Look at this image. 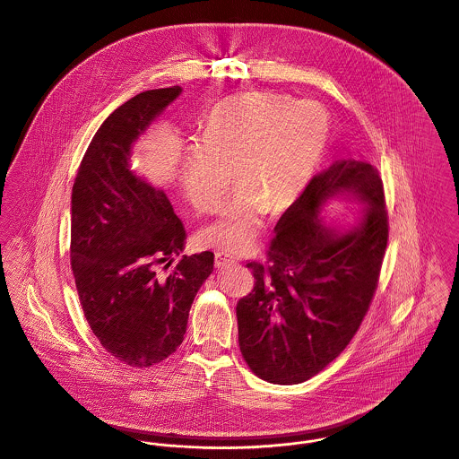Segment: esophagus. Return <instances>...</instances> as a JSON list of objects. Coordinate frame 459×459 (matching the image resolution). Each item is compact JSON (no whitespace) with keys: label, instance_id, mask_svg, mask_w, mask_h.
<instances>
[{"label":"esophagus","instance_id":"esophagus-1","mask_svg":"<svg viewBox=\"0 0 459 459\" xmlns=\"http://www.w3.org/2000/svg\"><path fill=\"white\" fill-rule=\"evenodd\" d=\"M235 263V258L226 253H215V268H226Z\"/></svg>","mask_w":459,"mask_h":459}]
</instances>
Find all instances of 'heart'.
I'll return each mask as SVG.
<instances>
[{
  "label": "heart",
  "mask_w": 459,
  "mask_h": 459,
  "mask_svg": "<svg viewBox=\"0 0 459 459\" xmlns=\"http://www.w3.org/2000/svg\"><path fill=\"white\" fill-rule=\"evenodd\" d=\"M330 135L327 109L313 99L242 93L219 100L204 118L199 143L178 160V182L197 210L212 212L237 186L219 219L199 231L203 246L247 253L266 210L290 208L316 173Z\"/></svg>",
  "instance_id": "heart-1"
}]
</instances>
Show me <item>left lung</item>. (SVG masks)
I'll return each mask as SVG.
<instances>
[{
	"instance_id": "obj_1",
	"label": "left lung",
	"mask_w": 459,
	"mask_h": 459,
	"mask_svg": "<svg viewBox=\"0 0 459 459\" xmlns=\"http://www.w3.org/2000/svg\"><path fill=\"white\" fill-rule=\"evenodd\" d=\"M335 198L363 204L348 227L323 212ZM273 233L270 264L247 263L256 282L237 304L238 344L260 378L293 385L330 364L368 313L389 237L378 169L360 159L333 160Z\"/></svg>"
}]
</instances>
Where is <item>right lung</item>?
I'll return each instance as SVG.
<instances>
[{
    "label": "right lung",
    "mask_w": 459,
    "mask_h": 459,
    "mask_svg": "<svg viewBox=\"0 0 459 459\" xmlns=\"http://www.w3.org/2000/svg\"><path fill=\"white\" fill-rule=\"evenodd\" d=\"M180 95V86L148 90L115 109L72 187L79 302L100 344L134 368L157 364L182 344L197 290L213 272V253L184 255L187 233L173 204L132 168L135 144Z\"/></svg>",
    "instance_id": "obj_1"
}]
</instances>
